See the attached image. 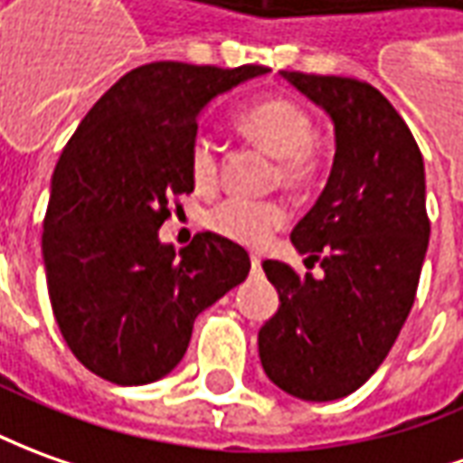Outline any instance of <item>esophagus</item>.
I'll use <instances>...</instances> for the list:
<instances>
[{
	"mask_svg": "<svg viewBox=\"0 0 463 463\" xmlns=\"http://www.w3.org/2000/svg\"><path fill=\"white\" fill-rule=\"evenodd\" d=\"M251 272H260V267H262V260L257 257V254H251Z\"/></svg>",
	"mask_w": 463,
	"mask_h": 463,
	"instance_id": "esophagus-1",
	"label": "esophagus"
}]
</instances>
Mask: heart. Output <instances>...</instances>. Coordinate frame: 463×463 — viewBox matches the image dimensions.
<instances>
[{
    "instance_id": "obj_1",
    "label": "heart",
    "mask_w": 463,
    "mask_h": 463,
    "mask_svg": "<svg viewBox=\"0 0 463 463\" xmlns=\"http://www.w3.org/2000/svg\"><path fill=\"white\" fill-rule=\"evenodd\" d=\"M241 128L247 130L254 143H260L264 151L277 158V176L287 186H307L317 168V153L310 146L315 136V123L310 113L302 105L292 103L287 98H272L251 105L241 116ZM189 171L196 189L206 191L219 181V143L209 133H196L189 148ZM289 213L279 201H254L244 196L224 199L216 209H212L206 224L216 234L262 247L279 226L287 224Z\"/></svg>"
}]
</instances>
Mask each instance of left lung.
I'll return each mask as SVG.
<instances>
[{
	"mask_svg": "<svg viewBox=\"0 0 463 463\" xmlns=\"http://www.w3.org/2000/svg\"><path fill=\"white\" fill-rule=\"evenodd\" d=\"M279 75L330 116L335 158L320 199L289 234L323 277L262 262L279 307L260 330V360L277 388L323 403L378 371L413 307L431 232L426 174L403 118L373 85Z\"/></svg>",
	"mask_w": 463,
	"mask_h": 463,
	"instance_id": "left-lung-1",
	"label": "left lung"
}]
</instances>
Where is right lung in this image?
Segmentation results:
<instances>
[{"label": "right lung", "mask_w": 463, "mask_h": 463, "mask_svg": "<svg viewBox=\"0 0 463 463\" xmlns=\"http://www.w3.org/2000/svg\"><path fill=\"white\" fill-rule=\"evenodd\" d=\"M151 62L118 80L60 156L44 216L52 312L72 355L118 385L176 368L194 320L247 279L250 254L203 232L181 251L158 239L168 203L194 191L191 140L213 98L267 75Z\"/></svg>", "instance_id": "1"}]
</instances>
